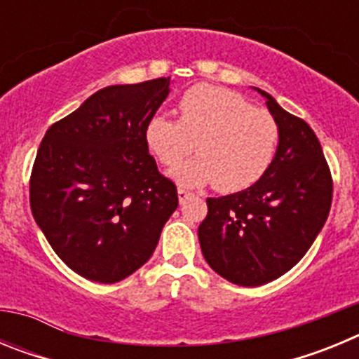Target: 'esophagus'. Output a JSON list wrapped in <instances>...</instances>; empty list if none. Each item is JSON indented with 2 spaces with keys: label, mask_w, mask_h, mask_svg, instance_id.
I'll return each mask as SVG.
<instances>
[{
  "label": "esophagus",
  "mask_w": 359,
  "mask_h": 359,
  "mask_svg": "<svg viewBox=\"0 0 359 359\" xmlns=\"http://www.w3.org/2000/svg\"><path fill=\"white\" fill-rule=\"evenodd\" d=\"M189 196H190V192L187 189H177V199H180V203L185 201V199L189 198Z\"/></svg>",
  "instance_id": "obj_1"
}]
</instances>
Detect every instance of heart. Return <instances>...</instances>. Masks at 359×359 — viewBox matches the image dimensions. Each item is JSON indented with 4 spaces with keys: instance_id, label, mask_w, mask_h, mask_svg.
<instances>
[{
    "instance_id": "1",
    "label": "heart",
    "mask_w": 359,
    "mask_h": 359,
    "mask_svg": "<svg viewBox=\"0 0 359 359\" xmlns=\"http://www.w3.org/2000/svg\"><path fill=\"white\" fill-rule=\"evenodd\" d=\"M180 120L154 115L145 126L149 151L167 167L200 154L170 170L183 187L214 183L221 192H241L257 183L271 165L278 145V126L266 109L252 107L236 91L199 84L177 102Z\"/></svg>"
}]
</instances>
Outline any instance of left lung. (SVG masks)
I'll use <instances>...</instances> for the list:
<instances>
[{
  "mask_svg": "<svg viewBox=\"0 0 359 359\" xmlns=\"http://www.w3.org/2000/svg\"><path fill=\"white\" fill-rule=\"evenodd\" d=\"M278 126L275 158L248 189L208 198L198 237L205 261L231 284L255 287L287 273L327 221L332 180L313 129L255 88Z\"/></svg>",
  "mask_w": 359,
  "mask_h": 359,
  "instance_id": "8db88e82",
  "label": "left lung"
}]
</instances>
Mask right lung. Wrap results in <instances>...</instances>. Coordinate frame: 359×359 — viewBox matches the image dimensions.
<instances>
[{
    "label": "right lung",
    "mask_w": 359,
    "mask_h": 359,
    "mask_svg": "<svg viewBox=\"0 0 359 359\" xmlns=\"http://www.w3.org/2000/svg\"><path fill=\"white\" fill-rule=\"evenodd\" d=\"M170 77L107 86L46 131L30 177V207L75 273L115 284L151 259L177 190L158 172L144 131Z\"/></svg>",
    "instance_id": "add662e5"
}]
</instances>
